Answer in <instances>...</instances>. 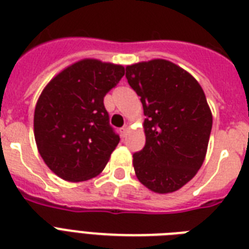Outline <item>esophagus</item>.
I'll return each instance as SVG.
<instances>
[{
    "mask_svg": "<svg viewBox=\"0 0 249 249\" xmlns=\"http://www.w3.org/2000/svg\"><path fill=\"white\" fill-rule=\"evenodd\" d=\"M129 130H130V128H129L128 125H125L124 128L121 129V133H123V135H126L129 133Z\"/></svg>",
    "mask_w": 249,
    "mask_h": 249,
    "instance_id": "esophagus-1",
    "label": "esophagus"
}]
</instances>
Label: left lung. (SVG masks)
<instances>
[{
	"mask_svg": "<svg viewBox=\"0 0 249 249\" xmlns=\"http://www.w3.org/2000/svg\"><path fill=\"white\" fill-rule=\"evenodd\" d=\"M125 76L145 116V145L133 155L135 175L155 193H173L205 161L212 128L205 92L189 72L162 58L128 65Z\"/></svg>",
	"mask_w": 249,
	"mask_h": 249,
	"instance_id": "8db88e82",
	"label": "left lung"
}]
</instances>
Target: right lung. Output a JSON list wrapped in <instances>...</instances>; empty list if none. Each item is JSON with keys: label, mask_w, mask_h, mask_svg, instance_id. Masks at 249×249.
I'll return each mask as SVG.
<instances>
[{"label": "right lung", "mask_w": 249, "mask_h": 249, "mask_svg": "<svg viewBox=\"0 0 249 249\" xmlns=\"http://www.w3.org/2000/svg\"><path fill=\"white\" fill-rule=\"evenodd\" d=\"M124 66L83 58L44 87L34 110V138L44 163L64 180L97 177L119 144L104 97L124 76Z\"/></svg>", "instance_id": "add662e5"}]
</instances>
